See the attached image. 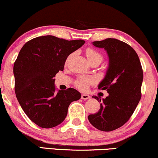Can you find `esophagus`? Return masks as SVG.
<instances>
[{
  "label": "esophagus",
  "mask_w": 158,
  "mask_h": 158,
  "mask_svg": "<svg viewBox=\"0 0 158 158\" xmlns=\"http://www.w3.org/2000/svg\"><path fill=\"white\" fill-rule=\"evenodd\" d=\"M90 96L87 94H81V99L83 100H87V99H89L90 98Z\"/></svg>",
  "instance_id": "1"
}]
</instances>
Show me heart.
Here are the masks:
<instances>
[{
	"mask_svg": "<svg viewBox=\"0 0 158 158\" xmlns=\"http://www.w3.org/2000/svg\"><path fill=\"white\" fill-rule=\"evenodd\" d=\"M85 52H86L87 57L90 61V63L96 62L100 63L103 60V55L96 49L93 48H87ZM94 82L95 80L94 78L81 77L78 78L77 81H75V86L81 90H87L89 85L94 84Z\"/></svg>",
	"mask_w": 158,
	"mask_h": 158,
	"instance_id": "b5f03b06",
	"label": "heart"
}]
</instances>
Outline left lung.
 <instances>
[{
    "label": "left lung",
    "instance_id": "left-lung-1",
    "mask_svg": "<svg viewBox=\"0 0 158 158\" xmlns=\"http://www.w3.org/2000/svg\"><path fill=\"white\" fill-rule=\"evenodd\" d=\"M93 44L104 48L109 56V68L98 85L109 95L102 102L99 96H92L101 102L100 109L89 115L88 120L98 130L110 132L126 123L136 109L141 98L143 69L135 51L124 42L107 38Z\"/></svg>",
    "mask_w": 158,
    "mask_h": 158
}]
</instances>
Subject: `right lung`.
I'll use <instances>...</instances> for the list:
<instances>
[{
	"mask_svg": "<svg viewBox=\"0 0 158 158\" xmlns=\"http://www.w3.org/2000/svg\"><path fill=\"white\" fill-rule=\"evenodd\" d=\"M85 43L47 35L34 38L20 49L14 64L15 94L26 115L42 128L62 123L70 104L80 99V93L71 87L55 93L54 77Z\"/></svg>",
	"mask_w": 158,
	"mask_h": 158,
	"instance_id": "obj_1",
	"label": "right lung"
}]
</instances>
